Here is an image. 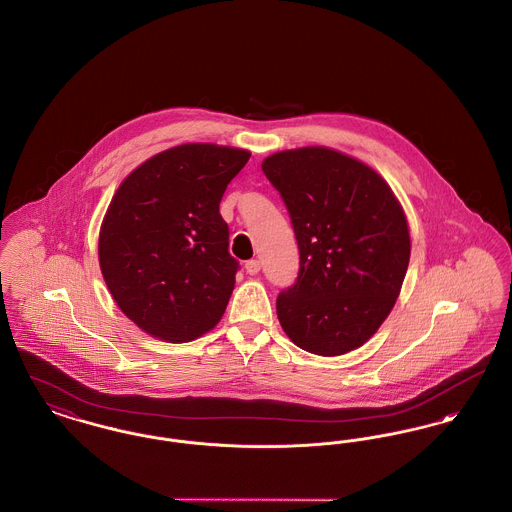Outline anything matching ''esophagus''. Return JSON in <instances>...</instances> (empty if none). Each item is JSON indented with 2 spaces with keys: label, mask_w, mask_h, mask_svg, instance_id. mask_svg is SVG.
I'll return each instance as SVG.
<instances>
[{
  "label": "esophagus",
  "mask_w": 512,
  "mask_h": 512,
  "mask_svg": "<svg viewBox=\"0 0 512 512\" xmlns=\"http://www.w3.org/2000/svg\"><path fill=\"white\" fill-rule=\"evenodd\" d=\"M245 271H247V274L255 276L257 272L261 271V263H259L257 259H251V261H247V263H245Z\"/></svg>",
  "instance_id": "1"
}]
</instances>
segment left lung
<instances>
[{
	"mask_svg": "<svg viewBox=\"0 0 512 512\" xmlns=\"http://www.w3.org/2000/svg\"><path fill=\"white\" fill-rule=\"evenodd\" d=\"M280 191L300 247V274L276 300L288 338L342 356L385 323L410 263V230L391 185L329 147L274 152L261 164Z\"/></svg>",
	"mask_w": 512,
	"mask_h": 512,
	"instance_id": "obj_1",
	"label": "left lung"
}]
</instances>
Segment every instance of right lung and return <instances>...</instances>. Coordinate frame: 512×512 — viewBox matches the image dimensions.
Segmentation results:
<instances>
[{
	"instance_id": "obj_1",
	"label": "right lung",
	"mask_w": 512,
	"mask_h": 512,
	"mask_svg": "<svg viewBox=\"0 0 512 512\" xmlns=\"http://www.w3.org/2000/svg\"><path fill=\"white\" fill-rule=\"evenodd\" d=\"M251 152L185 143L139 164L116 189L98 234V263L123 315L162 342L212 331L236 286L218 207Z\"/></svg>"
}]
</instances>
